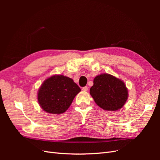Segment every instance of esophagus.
Returning <instances> with one entry per match:
<instances>
[{"instance_id":"1","label":"esophagus","mask_w":160,"mask_h":160,"mask_svg":"<svg viewBox=\"0 0 160 160\" xmlns=\"http://www.w3.org/2000/svg\"><path fill=\"white\" fill-rule=\"evenodd\" d=\"M82 90H83V91H87L88 90V87H87V86L83 87V88H82Z\"/></svg>"}]
</instances>
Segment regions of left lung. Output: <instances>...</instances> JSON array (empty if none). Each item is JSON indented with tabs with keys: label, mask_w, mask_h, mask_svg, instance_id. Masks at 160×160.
<instances>
[{
	"label": "left lung",
	"mask_w": 160,
	"mask_h": 160,
	"mask_svg": "<svg viewBox=\"0 0 160 160\" xmlns=\"http://www.w3.org/2000/svg\"><path fill=\"white\" fill-rule=\"evenodd\" d=\"M90 94L96 104L106 111H117L123 108L128 98V91L123 82L108 73L95 77Z\"/></svg>",
	"instance_id": "obj_1"
}]
</instances>
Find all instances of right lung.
Here are the masks:
<instances>
[{
    "instance_id": "obj_1",
    "label": "right lung",
    "mask_w": 160,
    "mask_h": 160,
    "mask_svg": "<svg viewBox=\"0 0 160 160\" xmlns=\"http://www.w3.org/2000/svg\"><path fill=\"white\" fill-rule=\"evenodd\" d=\"M80 91L79 87L69 77L53 75L41 85L38 92V102L46 112L61 114L68 109Z\"/></svg>"
}]
</instances>
